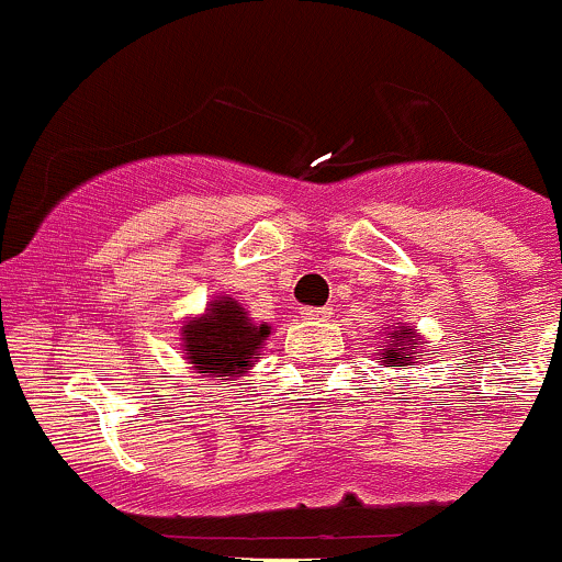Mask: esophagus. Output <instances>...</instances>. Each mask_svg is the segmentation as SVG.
Segmentation results:
<instances>
[{
	"label": "esophagus",
	"mask_w": 562,
	"mask_h": 562,
	"mask_svg": "<svg viewBox=\"0 0 562 562\" xmlns=\"http://www.w3.org/2000/svg\"><path fill=\"white\" fill-rule=\"evenodd\" d=\"M300 316H303V319H327V316H330V308H311V305H303V308H300Z\"/></svg>",
	"instance_id": "obj_1"
}]
</instances>
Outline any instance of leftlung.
Instances as JSON below:
<instances>
[{
  "label": "left lung",
  "instance_id": "1",
  "mask_svg": "<svg viewBox=\"0 0 562 562\" xmlns=\"http://www.w3.org/2000/svg\"><path fill=\"white\" fill-rule=\"evenodd\" d=\"M420 341L418 333L413 330L409 325H391L385 333V347H382L380 352V366H396V363H404V366H413V360H418V352H415V344Z\"/></svg>",
  "mask_w": 562,
  "mask_h": 562
}]
</instances>
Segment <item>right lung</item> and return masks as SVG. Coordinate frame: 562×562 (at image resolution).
<instances>
[{
  "mask_svg": "<svg viewBox=\"0 0 562 562\" xmlns=\"http://www.w3.org/2000/svg\"><path fill=\"white\" fill-rule=\"evenodd\" d=\"M270 325H254L237 300L218 297L202 316L182 325V349L196 374L235 376L257 363L254 355L265 347Z\"/></svg>",
  "mask_w": 562,
  "mask_h": 562,
  "instance_id": "1",
  "label": "right lung"
}]
</instances>
